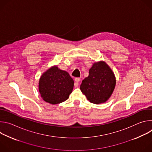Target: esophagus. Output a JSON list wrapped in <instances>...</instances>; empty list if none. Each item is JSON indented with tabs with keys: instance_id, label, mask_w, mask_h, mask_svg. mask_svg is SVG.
<instances>
[{
	"instance_id": "obj_1",
	"label": "esophagus",
	"mask_w": 152,
	"mask_h": 152,
	"mask_svg": "<svg viewBox=\"0 0 152 152\" xmlns=\"http://www.w3.org/2000/svg\"><path fill=\"white\" fill-rule=\"evenodd\" d=\"M80 78L79 77H76L75 79V86H79V82L80 81Z\"/></svg>"
}]
</instances>
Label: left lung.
<instances>
[{
	"label": "left lung",
	"instance_id": "obj_1",
	"mask_svg": "<svg viewBox=\"0 0 152 152\" xmlns=\"http://www.w3.org/2000/svg\"><path fill=\"white\" fill-rule=\"evenodd\" d=\"M116 83V79L111 68L104 61L93 64L89 75L82 82V93L93 103L106 102L111 96Z\"/></svg>",
	"mask_w": 152,
	"mask_h": 152
}]
</instances>
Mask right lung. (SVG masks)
Listing matches in <instances>:
<instances>
[{
    "label": "right lung",
    "instance_id": "add662e5",
    "mask_svg": "<svg viewBox=\"0 0 152 152\" xmlns=\"http://www.w3.org/2000/svg\"><path fill=\"white\" fill-rule=\"evenodd\" d=\"M73 86V79L69 73L55 66L41 75L38 88L43 100L50 104H56L69 99Z\"/></svg>",
    "mask_w": 152,
    "mask_h": 152
}]
</instances>
